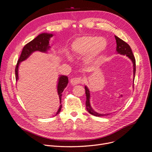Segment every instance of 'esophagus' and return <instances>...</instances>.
Masks as SVG:
<instances>
[{"instance_id": "obj_1", "label": "esophagus", "mask_w": 152, "mask_h": 152, "mask_svg": "<svg viewBox=\"0 0 152 152\" xmlns=\"http://www.w3.org/2000/svg\"><path fill=\"white\" fill-rule=\"evenodd\" d=\"M82 79L80 77H75V78H72L70 80V83L72 85H76L80 82H82Z\"/></svg>"}]
</instances>
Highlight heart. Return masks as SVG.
<instances>
[{"instance_id":"obj_1","label":"heart","mask_w":152,"mask_h":152,"mask_svg":"<svg viewBox=\"0 0 152 152\" xmlns=\"http://www.w3.org/2000/svg\"><path fill=\"white\" fill-rule=\"evenodd\" d=\"M107 41L103 37L94 35H86L78 37L71 44L72 53L76 57H84L86 64H91L107 48ZM68 60L72 58L69 53H66Z\"/></svg>"}]
</instances>
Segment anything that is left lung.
<instances>
[{
  "mask_svg": "<svg viewBox=\"0 0 152 152\" xmlns=\"http://www.w3.org/2000/svg\"><path fill=\"white\" fill-rule=\"evenodd\" d=\"M115 38L116 39V42H117V48H116V52L117 54H120L121 55H126L127 56L131 61L132 62L133 64V74H134V78H133V88H134V81L135 79V71H136V66H135V57L133 55L132 51L131 50V47L129 46V45L124 42L123 40L115 35ZM85 94L86 96V108L87 111L96 117H102V116H106L110 115V114H101L97 113L95 111L93 107H91V103H90V99H91V93L89 88L86 86V85L85 86Z\"/></svg>",
  "mask_w": 152,
  "mask_h": 152,
  "instance_id": "1",
  "label": "left lung"
}]
</instances>
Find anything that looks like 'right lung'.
Listing matches in <instances>:
<instances>
[{
    "instance_id": "obj_1",
    "label": "right lung",
    "mask_w": 152,
    "mask_h": 152,
    "mask_svg": "<svg viewBox=\"0 0 152 152\" xmlns=\"http://www.w3.org/2000/svg\"><path fill=\"white\" fill-rule=\"evenodd\" d=\"M53 36L52 34L49 33H42L39 34L37 37H35L33 40L28 42L27 45L25 46L21 52V55L19 58V59L17 62V66L15 70V79L16 81L18 80V68L20 63L26 60L34 52L39 51L42 53H48L50 50V46L49 44V41L50 38ZM69 83V78L67 76L64 75H60L58 79L57 83V92L59 96L60 106L59 109L56 113L55 115H57L61 111L62 108L61 104V96L62 93L64 89L66 88L67 84Z\"/></svg>"
}]
</instances>
